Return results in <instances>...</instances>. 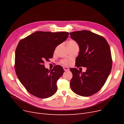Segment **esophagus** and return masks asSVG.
<instances>
[{"label":"esophagus","instance_id":"1","mask_svg":"<svg viewBox=\"0 0 124 124\" xmlns=\"http://www.w3.org/2000/svg\"><path fill=\"white\" fill-rule=\"evenodd\" d=\"M63 69H64V71H65L69 70V68H68V67H63Z\"/></svg>","mask_w":124,"mask_h":124}]
</instances>
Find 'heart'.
I'll use <instances>...</instances> for the list:
<instances>
[{
    "mask_svg": "<svg viewBox=\"0 0 124 124\" xmlns=\"http://www.w3.org/2000/svg\"><path fill=\"white\" fill-rule=\"evenodd\" d=\"M74 46H78V44L77 42L73 40H69L67 43V46L68 47H73ZM60 63L63 65H65V66H68L70 64V62L67 59H63L61 61Z\"/></svg>",
    "mask_w": 124,
    "mask_h": 124,
    "instance_id": "1",
    "label": "heart"
}]
</instances>
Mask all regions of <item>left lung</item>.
I'll use <instances>...</instances> for the list:
<instances>
[{
  "instance_id": "8db88e82",
  "label": "left lung",
  "mask_w": 124,
  "mask_h": 124,
  "mask_svg": "<svg viewBox=\"0 0 124 124\" xmlns=\"http://www.w3.org/2000/svg\"><path fill=\"white\" fill-rule=\"evenodd\" d=\"M70 35L80 49L75 66L87 68L85 72L76 68L70 69L73 75L70 87L78 95L89 96L101 89L111 71L109 46L105 38L89 31H73Z\"/></svg>"
}]
</instances>
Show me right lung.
I'll return each instance as SVG.
<instances>
[{
  "mask_svg": "<svg viewBox=\"0 0 124 124\" xmlns=\"http://www.w3.org/2000/svg\"><path fill=\"white\" fill-rule=\"evenodd\" d=\"M66 31H38L19 42L15 53V68L19 80L28 92L39 98H48L57 90V82L64 71L60 65L49 70L44 61L53 56L58 45L65 41Z\"/></svg>",
  "mask_w": 124,
  "mask_h": 124,
  "instance_id": "add662e5",
  "label": "right lung"
}]
</instances>
